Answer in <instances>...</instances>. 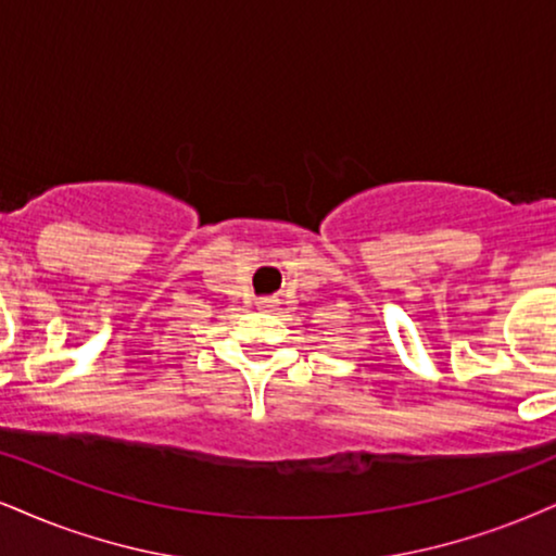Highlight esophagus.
I'll use <instances>...</instances> for the list:
<instances>
[{
    "instance_id": "obj_1",
    "label": "esophagus",
    "mask_w": 556,
    "mask_h": 556,
    "mask_svg": "<svg viewBox=\"0 0 556 556\" xmlns=\"http://www.w3.org/2000/svg\"><path fill=\"white\" fill-rule=\"evenodd\" d=\"M278 304H280V301H278L276 296H263V299H257V309H263V312H276Z\"/></svg>"
}]
</instances>
